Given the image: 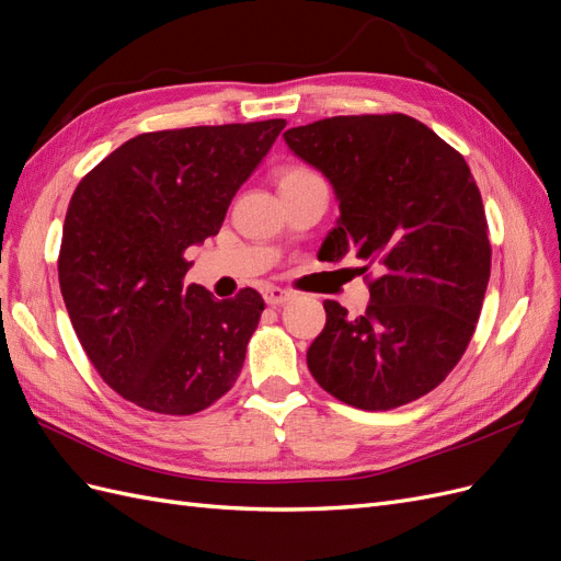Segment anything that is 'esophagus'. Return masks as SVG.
<instances>
[{"mask_svg":"<svg viewBox=\"0 0 561 561\" xmlns=\"http://www.w3.org/2000/svg\"><path fill=\"white\" fill-rule=\"evenodd\" d=\"M295 299L293 290H285V287H266L264 290V301L268 307H280V304Z\"/></svg>","mask_w":561,"mask_h":561,"instance_id":"esophagus-1","label":"esophagus"}]
</instances>
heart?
Segmentation results:
<instances>
[{
    "label": "heart",
    "instance_id": "obj_1",
    "mask_svg": "<svg viewBox=\"0 0 561 561\" xmlns=\"http://www.w3.org/2000/svg\"><path fill=\"white\" fill-rule=\"evenodd\" d=\"M318 178L313 171L304 165H287L278 173V186H290V184H299V182H309Z\"/></svg>",
    "mask_w": 561,
    "mask_h": 561
}]
</instances>
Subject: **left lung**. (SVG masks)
<instances>
[{
    "mask_svg": "<svg viewBox=\"0 0 561 561\" xmlns=\"http://www.w3.org/2000/svg\"><path fill=\"white\" fill-rule=\"evenodd\" d=\"M283 138L339 201L318 260L353 252L379 268L363 316L322 304L328 322L307 351L313 379L369 412L431 393L470 344L491 271L482 196L466 159L407 114L332 116Z\"/></svg>",
    "mask_w": 561,
    "mask_h": 561,
    "instance_id": "obj_1",
    "label": "left lung"
}]
</instances>
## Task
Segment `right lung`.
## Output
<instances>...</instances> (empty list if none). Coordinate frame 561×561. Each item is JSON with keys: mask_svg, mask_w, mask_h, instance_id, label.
Returning a JSON list of instances; mask_svg holds the SVG:
<instances>
[{"mask_svg": "<svg viewBox=\"0 0 561 561\" xmlns=\"http://www.w3.org/2000/svg\"><path fill=\"white\" fill-rule=\"evenodd\" d=\"M285 118L142 133L79 182L65 215L58 280L98 375L142 410L186 416L239 379L264 299L217 301L186 285L184 250L225 222Z\"/></svg>", "mask_w": 561, "mask_h": 561, "instance_id": "obj_1", "label": "right lung"}]
</instances>
